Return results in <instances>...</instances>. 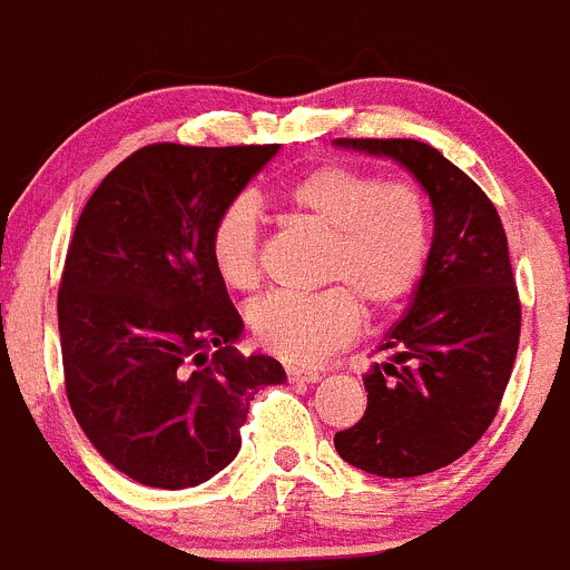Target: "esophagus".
Returning a JSON list of instances; mask_svg holds the SVG:
<instances>
[{"label":"esophagus","instance_id":"1","mask_svg":"<svg viewBox=\"0 0 570 570\" xmlns=\"http://www.w3.org/2000/svg\"><path fill=\"white\" fill-rule=\"evenodd\" d=\"M285 373H288L291 381H305V384H316V381L322 379L320 370L313 367H288Z\"/></svg>","mask_w":570,"mask_h":570}]
</instances>
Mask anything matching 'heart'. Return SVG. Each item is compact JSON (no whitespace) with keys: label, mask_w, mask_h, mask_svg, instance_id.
Instances as JSON below:
<instances>
[{"label":"heart","mask_w":570,"mask_h":570,"mask_svg":"<svg viewBox=\"0 0 570 570\" xmlns=\"http://www.w3.org/2000/svg\"><path fill=\"white\" fill-rule=\"evenodd\" d=\"M276 200L294 220L325 234L320 294L259 296L245 311L250 338L291 364H311L358 333V307L379 320L417 291L432 259V214L410 183H384L344 164H322L279 186ZM263 217L257 203L234 197L208 232L217 279L248 291L259 279Z\"/></svg>","instance_id":"obj_1"}]
</instances>
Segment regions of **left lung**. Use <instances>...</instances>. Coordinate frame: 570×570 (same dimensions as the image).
Wrapping results in <instances>:
<instances>
[{"mask_svg":"<svg viewBox=\"0 0 570 570\" xmlns=\"http://www.w3.org/2000/svg\"><path fill=\"white\" fill-rule=\"evenodd\" d=\"M338 146L399 160L435 212L430 268L379 344L390 362L364 375L362 421L333 438L350 466L417 478L466 455L498 415L520 344L509 243L487 191L430 144L338 138Z\"/></svg>","mask_w":570,"mask_h":570,"instance_id":"8db88e82","label":"left lung"}]
</instances>
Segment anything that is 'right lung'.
<instances>
[{"label":"right lung","instance_id":"obj_1","mask_svg":"<svg viewBox=\"0 0 570 570\" xmlns=\"http://www.w3.org/2000/svg\"><path fill=\"white\" fill-rule=\"evenodd\" d=\"M279 144H149L83 206L59 285L65 390L83 435L118 472L189 489L226 469L254 393L282 384L243 356V320L208 259L226 203Z\"/></svg>","mask_w":570,"mask_h":570}]
</instances>
